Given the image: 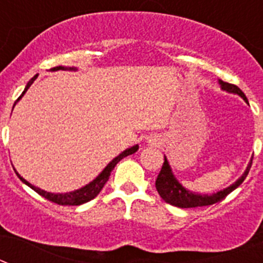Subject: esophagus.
<instances>
[{"mask_svg":"<svg viewBox=\"0 0 263 263\" xmlns=\"http://www.w3.org/2000/svg\"><path fill=\"white\" fill-rule=\"evenodd\" d=\"M147 143L148 145H158L159 143V138L157 136L147 137Z\"/></svg>","mask_w":263,"mask_h":263,"instance_id":"34e87169","label":"esophagus"}]
</instances>
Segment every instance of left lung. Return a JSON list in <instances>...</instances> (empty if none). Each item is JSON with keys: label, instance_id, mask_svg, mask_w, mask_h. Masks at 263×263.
Wrapping results in <instances>:
<instances>
[{"label": "left lung", "instance_id": "1", "mask_svg": "<svg viewBox=\"0 0 263 263\" xmlns=\"http://www.w3.org/2000/svg\"><path fill=\"white\" fill-rule=\"evenodd\" d=\"M218 84H220L222 90H225L228 93L238 95L245 103H248V99H246L245 93H243L242 90L237 87V85L224 83L222 80H218ZM252 160L253 158L250 159L248 166H246V170L243 171L242 175L237 179L233 184L224 188V190H220V191L215 192V194L208 195L197 194V192L190 191L188 188H185L184 185L175 178V175L173 174V170H171V166H170L168 163V160H167L166 155H164L163 166H162L159 175H158L157 180H155V187H157V191L158 194L160 195V197H162L166 203L171 204V205L179 206V208H195V206L211 205V204L221 201L225 196H228L232 191H234V190L245 180V178L248 176V174H249L250 167H252Z\"/></svg>", "mask_w": 263, "mask_h": 263}]
</instances>
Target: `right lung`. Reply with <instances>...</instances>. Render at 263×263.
Instances as JSON below:
<instances>
[{
	"mask_svg": "<svg viewBox=\"0 0 263 263\" xmlns=\"http://www.w3.org/2000/svg\"><path fill=\"white\" fill-rule=\"evenodd\" d=\"M60 69H63V71H76V67H63V66H59V67H53V68H51V71L55 72V71H60ZM38 78V73H36L34 78H31V80L29 81L26 84V87H25V90L22 92V95H21L20 97H18V100L15 101V104L20 101L21 99L23 97V95L26 93L27 89H29L30 87H31V84L35 81V79ZM15 104H14V106H15ZM13 106V109H14ZM139 146L138 145H134L132 146V147L126 148V150H124V152L121 153L120 155H117L116 158H113V159L109 162L108 164H106L105 168L101 171V173L99 174V175L96 176V178L92 180V182H89L88 184L83 185L81 188H79V190H75V191H69V192H64V194H52V192H47L45 191V190H42V188H38L35 187V185H32L31 183H29L26 180V179H23L22 176L20 175V174L17 173V170H15V174H17L18 178L22 180L23 183L26 185H29L30 188H32L34 191L38 192L41 196H43L45 199H47V200L50 201H53V203L59 204V205H80V204H84L87 203V201L92 200V199H95V197L97 196V195L100 194V191L103 190V187L105 185V183L108 182L109 176H110V173L113 171V168L116 167V164L120 162L121 159H124L125 157H127V155H132L134 154V153L138 150Z\"/></svg>",
	"mask_w": 263,
	"mask_h": 263,
	"instance_id": "right-lung-1",
	"label": "right lung"
}]
</instances>
